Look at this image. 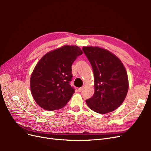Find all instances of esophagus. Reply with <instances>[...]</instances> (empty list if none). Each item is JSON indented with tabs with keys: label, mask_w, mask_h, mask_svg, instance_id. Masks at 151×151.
Segmentation results:
<instances>
[{
	"label": "esophagus",
	"mask_w": 151,
	"mask_h": 151,
	"mask_svg": "<svg viewBox=\"0 0 151 151\" xmlns=\"http://www.w3.org/2000/svg\"><path fill=\"white\" fill-rule=\"evenodd\" d=\"M84 86H83V87H81V88H79V89H78V91H79V92H81V91H83V89H84Z\"/></svg>",
	"instance_id": "obj_1"
}]
</instances>
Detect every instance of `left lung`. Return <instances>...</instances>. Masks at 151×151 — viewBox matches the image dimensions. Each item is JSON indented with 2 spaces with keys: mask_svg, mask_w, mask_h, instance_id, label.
Instances as JSON below:
<instances>
[{
  "mask_svg": "<svg viewBox=\"0 0 151 151\" xmlns=\"http://www.w3.org/2000/svg\"><path fill=\"white\" fill-rule=\"evenodd\" d=\"M83 50L92 66L94 76V93L86 99L88 107L104 114L119 107L129 89L125 67L118 57L99 47H83Z\"/></svg>",
  "mask_w": 151,
  "mask_h": 151,
  "instance_id": "1",
  "label": "left lung"
}]
</instances>
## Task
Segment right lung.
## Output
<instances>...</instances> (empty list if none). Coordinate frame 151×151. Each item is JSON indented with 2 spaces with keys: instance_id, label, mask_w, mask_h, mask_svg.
I'll list each match as a JSON object with an SVG mask.
<instances>
[{
  "instance_id": "right-lung-1",
  "label": "right lung",
  "mask_w": 151,
  "mask_h": 151,
  "mask_svg": "<svg viewBox=\"0 0 151 151\" xmlns=\"http://www.w3.org/2000/svg\"><path fill=\"white\" fill-rule=\"evenodd\" d=\"M83 54L77 46L65 45L45 54L36 64L30 79L35 101L46 110L60 109L69 101L75 89L70 84L72 65Z\"/></svg>"
}]
</instances>
